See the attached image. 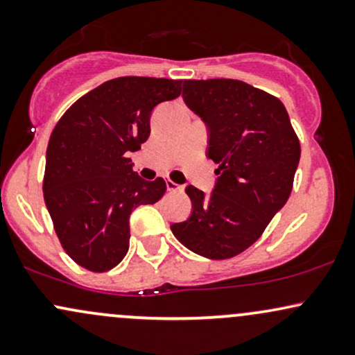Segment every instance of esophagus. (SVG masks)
<instances>
[{"mask_svg": "<svg viewBox=\"0 0 355 355\" xmlns=\"http://www.w3.org/2000/svg\"><path fill=\"white\" fill-rule=\"evenodd\" d=\"M166 190H168V191H182L183 187L177 185V183L172 182V180H166Z\"/></svg>", "mask_w": 355, "mask_h": 355, "instance_id": "1", "label": "esophagus"}]
</instances>
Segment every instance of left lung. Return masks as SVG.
<instances>
[{
  "instance_id": "left-lung-1",
  "label": "left lung",
  "mask_w": 355,
  "mask_h": 355,
  "mask_svg": "<svg viewBox=\"0 0 355 355\" xmlns=\"http://www.w3.org/2000/svg\"><path fill=\"white\" fill-rule=\"evenodd\" d=\"M183 100L209 128L207 157L218 168L210 195L189 185L191 215L173 235L195 254H242L288 200L300 144L279 98L240 80H185Z\"/></svg>"
}]
</instances>
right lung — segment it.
Masks as SVG:
<instances>
[{"mask_svg":"<svg viewBox=\"0 0 355 355\" xmlns=\"http://www.w3.org/2000/svg\"><path fill=\"white\" fill-rule=\"evenodd\" d=\"M182 80L121 76L76 100L53 130L43 195L61 247L81 267L107 272L130 247V214L164 197V178L133 172L128 152L150 137V115L177 98Z\"/></svg>","mask_w":355,"mask_h":355,"instance_id":"add662e5","label":"right lung"}]
</instances>
